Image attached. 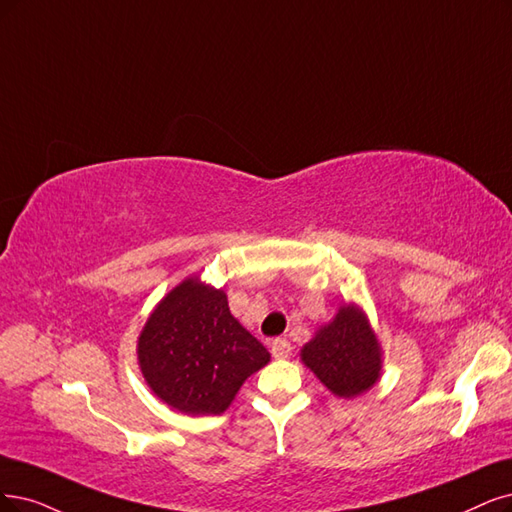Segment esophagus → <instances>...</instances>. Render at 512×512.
Returning <instances> with one entry per match:
<instances>
[{"label": "esophagus", "instance_id": "obj_1", "mask_svg": "<svg viewBox=\"0 0 512 512\" xmlns=\"http://www.w3.org/2000/svg\"><path fill=\"white\" fill-rule=\"evenodd\" d=\"M291 352H293V348H291V344L287 342L285 337H278V339H274V342H272L274 358H289Z\"/></svg>", "mask_w": 512, "mask_h": 512}]
</instances>
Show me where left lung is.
I'll return each mask as SVG.
<instances>
[{
  "instance_id": "8db88e82",
  "label": "left lung",
  "mask_w": 512,
  "mask_h": 512,
  "mask_svg": "<svg viewBox=\"0 0 512 512\" xmlns=\"http://www.w3.org/2000/svg\"><path fill=\"white\" fill-rule=\"evenodd\" d=\"M301 361L339 399L367 392L382 375L380 342L367 314L354 304L339 308L331 323L316 331L301 348Z\"/></svg>"
}]
</instances>
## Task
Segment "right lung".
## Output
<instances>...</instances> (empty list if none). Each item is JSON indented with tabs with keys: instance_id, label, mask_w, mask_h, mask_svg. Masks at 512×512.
I'll return each mask as SVG.
<instances>
[{
	"instance_id": "1",
	"label": "right lung",
	"mask_w": 512,
	"mask_h": 512,
	"mask_svg": "<svg viewBox=\"0 0 512 512\" xmlns=\"http://www.w3.org/2000/svg\"><path fill=\"white\" fill-rule=\"evenodd\" d=\"M139 367L160 401L189 415H219L270 352L232 316L227 295L185 278L149 314Z\"/></svg>"
}]
</instances>
